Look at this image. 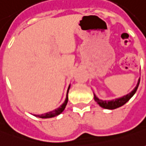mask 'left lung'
Returning a JSON list of instances; mask_svg holds the SVG:
<instances>
[{
  "label": "left lung",
  "instance_id": "8db88e82",
  "mask_svg": "<svg viewBox=\"0 0 146 146\" xmlns=\"http://www.w3.org/2000/svg\"><path fill=\"white\" fill-rule=\"evenodd\" d=\"M139 83L140 79L138 80V82H137V86L133 89V90L132 92H130L129 94H128L127 95L123 96L122 98L114 99V100H112V101H102V100H100L99 98H97V96L94 94V100H95V102H97L100 106L102 107V108H104V109H107V110H115V109H117V108H119V107L124 106V105H125V103H126L133 95H134V94L136 93V91L137 90V88H138Z\"/></svg>",
  "mask_w": 146,
  "mask_h": 146
}]
</instances>
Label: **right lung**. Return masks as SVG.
Returning a JSON list of instances; mask_svg holds the SVG:
<instances>
[{
    "mask_svg": "<svg viewBox=\"0 0 146 146\" xmlns=\"http://www.w3.org/2000/svg\"><path fill=\"white\" fill-rule=\"evenodd\" d=\"M69 88H70V86H69V88H68V90H67V94H66V98H65V102L60 106L59 108H57L56 110H54L51 111V112H48V113H44V114H40V115H34L36 117H38L40 118H50V117H56L57 115H59L60 113H61L64 110H65V106H66V105H67V103H68V100H69V98H68V93H69Z\"/></svg>",
    "mask_w": 146,
    "mask_h": 146,
    "instance_id": "1",
    "label": "right lung"
}]
</instances>
